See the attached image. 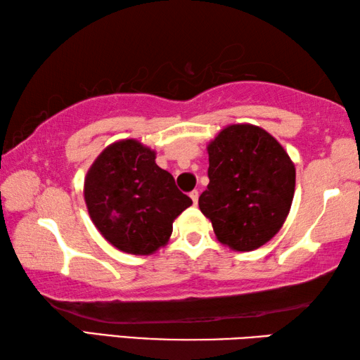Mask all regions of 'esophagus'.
I'll list each match as a JSON object with an SVG mask.
<instances>
[{
	"instance_id": "obj_1",
	"label": "esophagus",
	"mask_w": 360,
	"mask_h": 360,
	"mask_svg": "<svg viewBox=\"0 0 360 360\" xmlns=\"http://www.w3.org/2000/svg\"><path fill=\"white\" fill-rule=\"evenodd\" d=\"M188 197L192 198L193 205H197V203H198V192H197V191H192L191 193H188Z\"/></svg>"
}]
</instances>
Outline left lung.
I'll list each match as a JSON object with an SVG mask.
<instances>
[{
	"mask_svg": "<svg viewBox=\"0 0 360 360\" xmlns=\"http://www.w3.org/2000/svg\"><path fill=\"white\" fill-rule=\"evenodd\" d=\"M208 188L198 206L217 240L233 251L270 241L288 217L295 167L270 133L251 124L229 125L208 144Z\"/></svg>",
	"mask_w": 360,
	"mask_h": 360,
	"instance_id": "1",
	"label": "left lung"
}]
</instances>
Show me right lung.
Masks as SVG:
<instances>
[{
	"label": "right lung",
	"mask_w": 360,
	"mask_h": 360,
	"mask_svg": "<svg viewBox=\"0 0 360 360\" xmlns=\"http://www.w3.org/2000/svg\"><path fill=\"white\" fill-rule=\"evenodd\" d=\"M95 227L119 251L154 254L168 243L173 222L192 200L155 163V152L136 139L109 144L84 181Z\"/></svg>",
	"instance_id": "right-lung-1"
}]
</instances>
